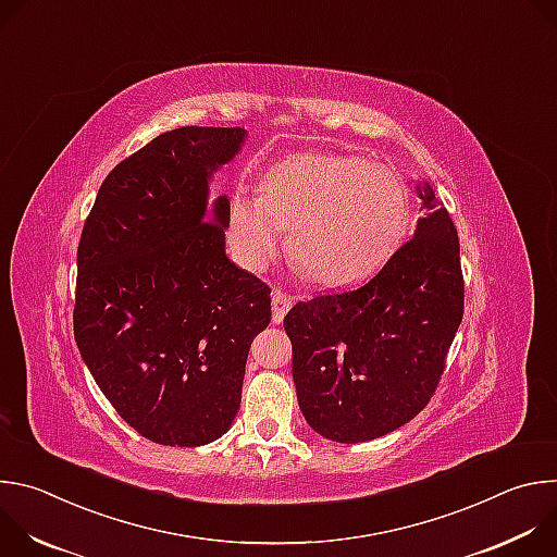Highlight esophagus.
<instances>
[{
    "label": "esophagus",
    "instance_id": "1",
    "mask_svg": "<svg viewBox=\"0 0 557 557\" xmlns=\"http://www.w3.org/2000/svg\"><path fill=\"white\" fill-rule=\"evenodd\" d=\"M293 297L288 293H284L282 288H275L273 290V322L275 324H282L284 322V314L290 310L293 306Z\"/></svg>",
    "mask_w": 557,
    "mask_h": 557
}]
</instances>
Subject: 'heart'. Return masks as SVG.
Instances as JSON below:
<instances>
[{
  "instance_id": "heart-1",
  "label": "heart",
  "mask_w": 557,
  "mask_h": 557,
  "mask_svg": "<svg viewBox=\"0 0 557 557\" xmlns=\"http://www.w3.org/2000/svg\"><path fill=\"white\" fill-rule=\"evenodd\" d=\"M410 218L408 191L387 168L355 153L301 151L260 178V196L235 191L228 235L247 269H264L290 228L288 253L317 284L348 286L401 243Z\"/></svg>"
}]
</instances>
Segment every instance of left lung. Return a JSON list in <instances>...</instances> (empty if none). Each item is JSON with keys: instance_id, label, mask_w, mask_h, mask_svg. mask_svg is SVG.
<instances>
[{"instance_id": "obj_1", "label": "left lung", "mask_w": 557, "mask_h": 557, "mask_svg": "<svg viewBox=\"0 0 557 557\" xmlns=\"http://www.w3.org/2000/svg\"><path fill=\"white\" fill-rule=\"evenodd\" d=\"M425 218L363 286L297 301L284 317L308 425L337 443L379 438L434 396L462 322L456 226L430 185Z\"/></svg>"}]
</instances>
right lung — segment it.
<instances>
[{"label":"right lung","mask_w":557,"mask_h":557,"mask_svg":"<svg viewBox=\"0 0 557 557\" xmlns=\"http://www.w3.org/2000/svg\"><path fill=\"white\" fill-rule=\"evenodd\" d=\"M243 127H178L103 181L76 249L74 339L119 417L158 445L220 438L243 399L271 288L224 253L228 200L211 174Z\"/></svg>","instance_id":"add662e5"}]
</instances>
